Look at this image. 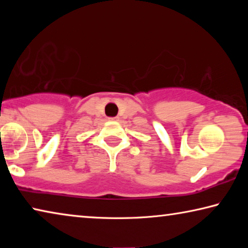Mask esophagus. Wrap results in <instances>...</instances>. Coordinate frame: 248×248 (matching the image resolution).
<instances>
[{
	"instance_id": "1",
	"label": "esophagus",
	"mask_w": 248,
	"mask_h": 248,
	"mask_svg": "<svg viewBox=\"0 0 248 248\" xmlns=\"http://www.w3.org/2000/svg\"><path fill=\"white\" fill-rule=\"evenodd\" d=\"M110 120H114V121H117L118 120V117H114V118H109Z\"/></svg>"
}]
</instances>
